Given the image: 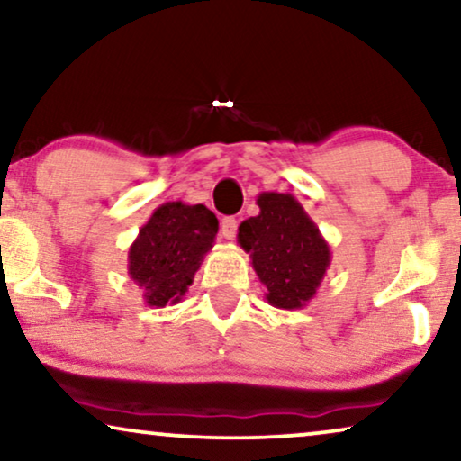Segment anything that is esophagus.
Wrapping results in <instances>:
<instances>
[{"instance_id": "esophagus-1", "label": "esophagus", "mask_w": 461, "mask_h": 461, "mask_svg": "<svg viewBox=\"0 0 461 461\" xmlns=\"http://www.w3.org/2000/svg\"><path fill=\"white\" fill-rule=\"evenodd\" d=\"M237 220L235 218H224L220 222V232H222L224 239H235L237 237Z\"/></svg>"}]
</instances>
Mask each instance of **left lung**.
<instances>
[{
	"instance_id": "obj_1",
	"label": "left lung",
	"mask_w": 461,
	"mask_h": 461,
	"mask_svg": "<svg viewBox=\"0 0 461 461\" xmlns=\"http://www.w3.org/2000/svg\"><path fill=\"white\" fill-rule=\"evenodd\" d=\"M260 213L239 224L237 241L251 258L270 306L304 308L331 264V249L319 226L289 193H262Z\"/></svg>"
}]
</instances>
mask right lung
<instances>
[{"instance_id": "right-lung-1", "label": "right lung", "mask_w": 461, "mask_h": 461, "mask_svg": "<svg viewBox=\"0 0 461 461\" xmlns=\"http://www.w3.org/2000/svg\"><path fill=\"white\" fill-rule=\"evenodd\" d=\"M216 232L218 218L205 205L167 201L157 207L128 251V275L142 289L144 304H178Z\"/></svg>"}]
</instances>
